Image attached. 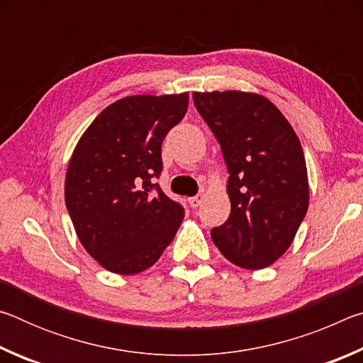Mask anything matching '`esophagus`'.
Segmentation results:
<instances>
[{
    "mask_svg": "<svg viewBox=\"0 0 363 363\" xmlns=\"http://www.w3.org/2000/svg\"><path fill=\"white\" fill-rule=\"evenodd\" d=\"M201 201H203V196L195 195V196H190V199H189V205L192 208H199L201 205Z\"/></svg>",
    "mask_w": 363,
    "mask_h": 363,
    "instance_id": "34e87169",
    "label": "esophagus"
}]
</instances>
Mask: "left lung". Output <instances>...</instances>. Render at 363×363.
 Wrapping results in <instances>:
<instances>
[{"label":"left lung","instance_id":"1","mask_svg":"<svg viewBox=\"0 0 363 363\" xmlns=\"http://www.w3.org/2000/svg\"><path fill=\"white\" fill-rule=\"evenodd\" d=\"M194 104L218 139L230 174V216L213 227V242L238 267H267L290 248L309 206L296 133L259 94L194 93Z\"/></svg>","mask_w":363,"mask_h":363}]
</instances>
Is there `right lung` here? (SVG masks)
Wrapping results in <instances>:
<instances>
[{
    "mask_svg": "<svg viewBox=\"0 0 363 363\" xmlns=\"http://www.w3.org/2000/svg\"><path fill=\"white\" fill-rule=\"evenodd\" d=\"M189 94L130 96L104 108L73 150L65 205L84 250L110 272L134 275L158 261L184 208L153 182L162 144Z\"/></svg>",
    "mask_w": 363,
    "mask_h": 363,
    "instance_id": "1",
    "label": "right lung"
}]
</instances>
